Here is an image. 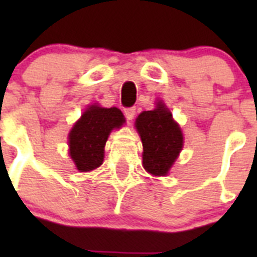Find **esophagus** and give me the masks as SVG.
<instances>
[{
	"mask_svg": "<svg viewBox=\"0 0 257 257\" xmlns=\"http://www.w3.org/2000/svg\"><path fill=\"white\" fill-rule=\"evenodd\" d=\"M135 113H136V108L135 106H131V108H126L124 109V115L128 121H133L134 117H135Z\"/></svg>",
	"mask_w": 257,
	"mask_h": 257,
	"instance_id": "esophagus-1",
	"label": "esophagus"
}]
</instances>
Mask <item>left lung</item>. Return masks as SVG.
Returning a JSON list of instances; mask_svg holds the SVG:
<instances>
[{
	"instance_id": "obj_1",
	"label": "left lung",
	"mask_w": 257,
	"mask_h": 257,
	"mask_svg": "<svg viewBox=\"0 0 257 257\" xmlns=\"http://www.w3.org/2000/svg\"><path fill=\"white\" fill-rule=\"evenodd\" d=\"M136 128L143 142L144 169L156 176H165L183 149V134L165 104L140 113Z\"/></svg>"
}]
</instances>
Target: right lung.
<instances>
[{"instance_id": "right-lung-1", "label": "right lung", "mask_w": 257, "mask_h": 257, "mask_svg": "<svg viewBox=\"0 0 257 257\" xmlns=\"http://www.w3.org/2000/svg\"><path fill=\"white\" fill-rule=\"evenodd\" d=\"M123 122L124 117L118 108L91 105L83 112L69 133V154L77 170L87 172L103 163L109 134Z\"/></svg>"}]
</instances>
